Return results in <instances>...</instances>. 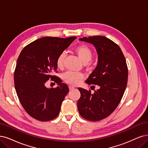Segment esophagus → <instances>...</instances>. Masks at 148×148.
Instances as JSON below:
<instances>
[{
  "mask_svg": "<svg viewBox=\"0 0 148 148\" xmlns=\"http://www.w3.org/2000/svg\"><path fill=\"white\" fill-rule=\"evenodd\" d=\"M69 90H73L74 89V87H73L72 86H69Z\"/></svg>",
  "mask_w": 148,
  "mask_h": 148,
  "instance_id": "1",
  "label": "esophagus"
}]
</instances>
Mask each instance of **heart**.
<instances>
[{
    "instance_id": "b5f03b06",
    "label": "heart",
    "mask_w": 148,
    "mask_h": 148,
    "mask_svg": "<svg viewBox=\"0 0 148 148\" xmlns=\"http://www.w3.org/2000/svg\"><path fill=\"white\" fill-rule=\"evenodd\" d=\"M74 51L77 55L79 58L85 64H88L91 60L93 52L92 49L85 44H81L74 49ZM66 57L64 52L60 53L56 60V65L58 69H62L64 67V62ZM84 78L82 73H76L73 72H67L62 76V79L65 83L71 85H77Z\"/></svg>"
}]
</instances>
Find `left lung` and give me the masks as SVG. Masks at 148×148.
<instances>
[{
    "label": "left lung",
    "mask_w": 148,
    "mask_h": 148,
    "mask_svg": "<svg viewBox=\"0 0 148 148\" xmlns=\"http://www.w3.org/2000/svg\"><path fill=\"white\" fill-rule=\"evenodd\" d=\"M79 40L92 44L96 49L97 65L85 82L97 85L99 88L95 90L94 94L90 90L78 88L81 94L77 102L78 110L87 120L100 121L111 114L121 102L127 83L126 61L119 46L106 36L84 37Z\"/></svg>",
    "instance_id": "obj_1"
}]
</instances>
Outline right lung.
<instances>
[{"label": "right lung", "mask_w": 148, "mask_h": 148, "mask_svg": "<svg viewBox=\"0 0 148 148\" xmlns=\"http://www.w3.org/2000/svg\"><path fill=\"white\" fill-rule=\"evenodd\" d=\"M75 38L43 37L29 44L20 53L14 73V86L22 106L32 118L48 121L58 115L69 88L53 73H57L58 55ZM49 79L58 86L46 88L45 84Z\"/></svg>", "instance_id": "obj_1"}]
</instances>
